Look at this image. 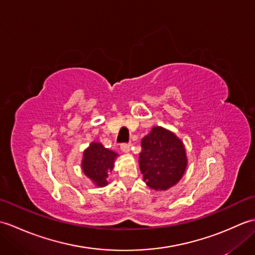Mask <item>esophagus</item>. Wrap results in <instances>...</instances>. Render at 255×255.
<instances>
[{
    "label": "esophagus",
    "mask_w": 255,
    "mask_h": 255,
    "mask_svg": "<svg viewBox=\"0 0 255 255\" xmlns=\"http://www.w3.org/2000/svg\"><path fill=\"white\" fill-rule=\"evenodd\" d=\"M121 149H122L123 152L128 153L129 151H130V149H131V143H123L121 145Z\"/></svg>",
    "instance_id": "34e87169"
}]
</instances>
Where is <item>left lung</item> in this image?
<instances>
[{"instance_id":"left-lung-1","label":"left lung","mask_w":255,"mask_h":255,"mask_svg":"<svg viewBox=\"0 0 255 255\" xmlns=\"http://www.w3.org/2000/svg\"><path fill=\"white\" fill-rule=\"evenodd\" d=\"M140 171L145 184L166 191L181 180L187 166L186 151L180 138L162 127H153L141 140Z\"/></svg>"}]
</instances>
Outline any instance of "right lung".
<instances>
[{"label": "right lung", "mask_w": 255, "mask_h": 255, "mask_svg": "<svg viewBox=\"0 0 255 255\" xmlns=\"http://www.w3.org/2000/svg\"><path fill=\"white\" fill-rule=\"evenodd\" d=\"M118 154L100 142H92L83 152L82 170L97 187L107 185L108 173L112 172Z\"/></svg>", "instance_id": "obj_1"}]
</instances>
